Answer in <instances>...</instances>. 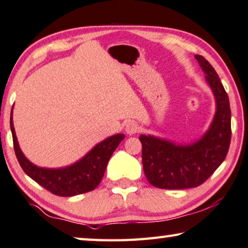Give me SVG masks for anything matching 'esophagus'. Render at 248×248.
Listing matches in <instances>:
<instances>
[{
	"instance_id": "1",
	"label": "esophagus",
	"mask_w": 248,
	"mask_h": 248,
	"mask_svg": "<svg viewBox=\"0 0 248 248\" xmlns=\"http://www.w3.org/2000/svg\"><path fill=\"white\" fill-rule=\"evenodd\" d=\"M139 131L140 126L135 123V122H128V123L125 125V132H126L127 134H135V133H138Z\"/></svg>"
}]
</instances>
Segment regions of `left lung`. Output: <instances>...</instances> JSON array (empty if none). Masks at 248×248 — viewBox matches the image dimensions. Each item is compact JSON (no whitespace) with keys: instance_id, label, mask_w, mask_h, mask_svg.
Masks as SVG:
<instances>
[{"instance_id":"8db88e82","label":"left lung","mask_w":248,"mask_h":248,"mask_svg":"<svg viewBox=\"0 0 248 248\" xmlns=\"http://www.w3.org/2000/svg\"><path fill=\"white\" fill-rule=\"evenodd\" d=\"M195 58L206 74L216 99V113L208 131L191 144H175L152 135H140L145 177L160 189H186L198 186L224 162L232 138L228 95L216 70L203 58Z\"/></svg>"}]
</instances>
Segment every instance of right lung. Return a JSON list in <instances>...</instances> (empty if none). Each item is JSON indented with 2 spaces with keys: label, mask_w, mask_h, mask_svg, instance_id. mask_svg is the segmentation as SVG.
<instances>
[{
  "label": "right lung",
  "mask_w": 248,
  "mask_h": 248,
  "mask_svg": "<svg viewBox=\"0 0 248 248\" xmlns=\"http://www.w3.org/2000/svg\"><path fill=\"white\" fill-rule=\"evenodd\" d=\"M10 126L12 131L14 152L23 171L37 184L56 196L73 197L94 190L102 181L107 163L118 144L124 140V134H115L95 145L84 157L71 166L59 169L37 167L30 162L21 151L11 110Z\"/></svg>",
  "instance_id": "1"
}]
</instances>
